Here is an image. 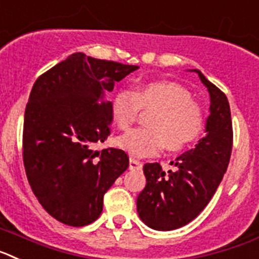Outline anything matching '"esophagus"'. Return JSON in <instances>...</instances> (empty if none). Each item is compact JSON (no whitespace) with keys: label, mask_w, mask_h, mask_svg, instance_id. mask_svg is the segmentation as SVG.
<instances>
[{"label":"esophagus","mask_w":259,"mask_h":259,"mask_svg":"<svg viewBox=\"0 0 259 259\" xmlns=\"http://www.w3.org/2000/svg\"><path fill=\"white\" fill-rule=\"evenodd\" d=\"M142 161H139V160H137L136 157H130L129 159V168L132 170H138V169H141V168H142Z\"/></svg>","instance_id":"esophagus-1"}]
</instances>
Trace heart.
I'll return each instance as SVG.
<instances>
[{"mask_svg": "<svg viewBox=\"0 0 259 259\" xmlns=\"http://www.w3.org/2000/svg\"><path fill=\"white\" fill-rule=\"evenodd\" d=\"M141 109L155 111L148 120L150 127L134 129L118 139V146L133 156L155 155L164 146L170 152L181 151L203 132V109L177 83H146L134 92L121 90L112 100V114L122 132L132 127Z\"/></svg>", "mask_w": 259, "mask_h": 259, "instance_id": "obj_1", "label": "heart"}]
</instances>
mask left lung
Returning a JSON list of instances; mask_svg holds the SVG:
<instances>
[{
  "label": "left lung",
  "instance_id": "left-lung-1",
  "mask_svg": "<svg viewBox=\"0 0 259 259\" xmlns=\"http://www.w3.org/2000/svg\"><path fill=\"white\" fill-rule=\"evenodd\" d=\"M210 94L206 136L194 148L176 157L168 173L159 163L143 165L146 186L137 198V211L143 223L156 231L186 226L201 213L223 180L232 152L231 108L224 92L194 69Z\"/></svg>",
  "mask_w": 259,
  "mask_h": 259
}]
</instances>
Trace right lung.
Segmentation results:
<instances>
[{
  "label": "right lung",
  "mask_w": 259,
  "mask_h": 259,
  "mask_svg": "<svg viewBox=\"0 0 259 259\" xmlns=\"http://www.w3.org/2000/svg\"><path fill=\"white\" fill-rule=\"evenodd\" d=\"M138 67L79 52L36 79L24 112V169L40 204L58 222H95L104 194L129 167L122 150L92 147L111 134L107 95Z\"/></svg>",
  "instance_id": "obj_1"
}]
</instances>
